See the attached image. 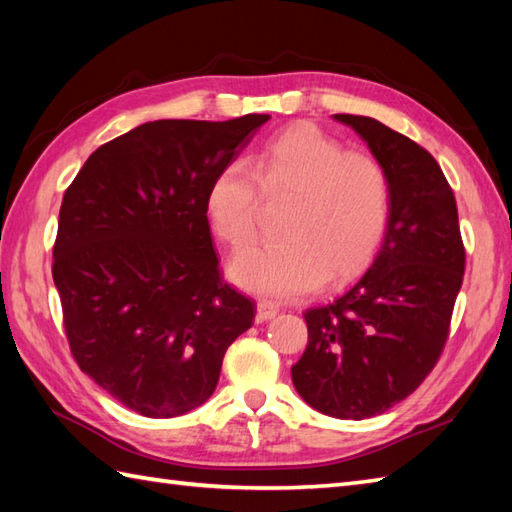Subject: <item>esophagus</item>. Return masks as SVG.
I'll use <instances>...</instances> for the list:
<instances>
[{
  "label": "esophagus",
  "mask_w": 512,
  "mask_h": 512,
  "mask_svg": "<svg viewBox=\"0 0 512 512\" xmlns=\"http://www.w3.org/2000/svg\"><path fill=\"white\" fill-rule=\"evenodd\" d=\"M279 314V306L273 301H259L257 303V321H268L275 319Z\"/></svg>",
  "instance_id": "34e87169"
}]
</instances>
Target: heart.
<instances>
[{"mask_svg":"<svg viewBox=\"0 0 512 512\" xmlns=\"http://www.w3.org/2000/svg\"><path fill=\"white\" fill-rule=\"evenodd\" d=\"M266 200H292L281 242L239 253L228 273L237 286L273 299H297L325 281L345 284L372 262L389 215V182L380 162L345 151L319 127L299 123L270 136L244 162L222 167L206 191L217 239L244 248L257 237Z\"/></svg>","mask_w":512,"mask_h":512,"instance_id":"obj_1","label":"heart"}]
</instances>
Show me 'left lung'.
Returning a JSON list of instances; mask_svg holds the SVG:
<instances>
[{"label": "left lung", "mask_w": 512, "mask_h": 512, "mask_svg": "<svg viewBox=\"0 0 512 512\" xmlns=\"http://www.w3.org/2000/svg\"><path fill=\"white\" fill-rule=\"evenodd\" d=\"M334 118L365 140L387 173V233L358 284L303 314L308 347L292 383L325 416L363 420L405 400L436 367L466 250L458 204L436 158L376 118Z\"/></svg>", "instance_id": "8db88e82"}]
</instances>
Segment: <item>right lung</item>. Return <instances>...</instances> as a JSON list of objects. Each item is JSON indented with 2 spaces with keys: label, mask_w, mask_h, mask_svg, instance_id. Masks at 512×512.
I'll return each instance as SVG.
<instances>
[{
  "label": "right lung",
  "mask_w": 512,
  "mask_h": 512,
  "mask_svg": "<svg viewBox=\"0 0 512 512\" xmlns=\"http://www.w3.org/2000/svg\"><path fill=\"white\" fill-rule=\"evenodd\" d=\"M270 116L154 121L101 145L65 189L52 279L81 372L147 418L209 398L255 301L220 275L206 191Z\"/></svg>",
  "instance_id": "1"
}]
</instances>
